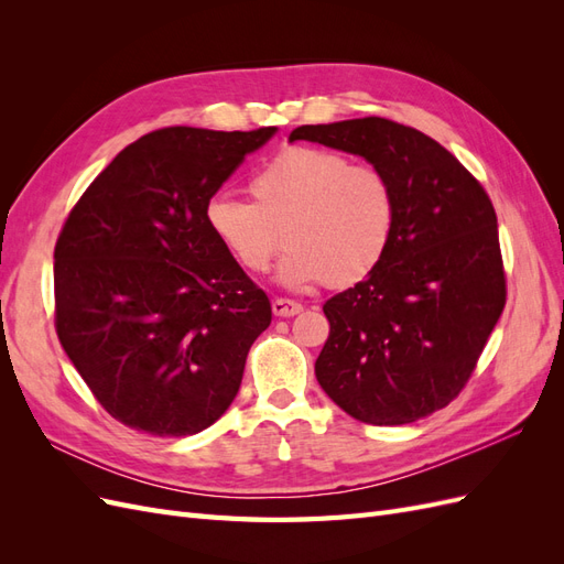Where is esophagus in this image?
<instances>
[{"mask_svg": "<svg viewBox=\"0 0 564 564\" xmlns=\"http://www.w3.org/2000/svg\"><path fill=\"white\" fill-rule=\"evenodd\" d=\"M303 311V305L299 301H292V299H275L272 301V313H275L278 317H294Z\"/></svg>", "mask_w": 564, "mask_h": 564, "instance_id": "34e87169", "label": "esophagus"}]
</instances>
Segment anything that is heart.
Listing matches in <instances>:
<instances>
[{"mask_svg":"<svg viewBox=\"0 0 564 564\" xmlns=\"http://www.w3.org/2000/svg\"><path fill=\"white\" fill-rule=\"evenodd\" d=\"M249 191L253 202L214 195L204 224L251 275L265 272L286 242L292 249L278 268L286 286L362 282L381 265L395 235L398 204L386 174L334 150L289 145L251 176Z\"/></svg>","mask_w":564,"mask_h":564,"instance_id":"heart-1","label":"heart"}]
</instances>
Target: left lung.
Returning a JSON list of instances; mask_svg holds the SVG:
<instances>
[{"mask_svg":"<svg viewBox=\"0 0 564 564\" xmlns=\"http://www.w3.org/2000/svg\"><path fill=\"white\" fill-rule=\"evenodd\" d=\"M289 141L365 158L398 204L381 265L324 303L322 390L371 425L412 423L447 406L506 305L497 212L485 187L431 135L386 117L305 124Z\"/></svg>","mask_w":564,"mask_h":564,"instance_id":"obj_1","label":"left lung"}]
</instances>
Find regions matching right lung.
I'll return each instance as SVG.
<instances>
[{"label": "right lung", "mask_w": 564, "mask_h": 564, "mask_svg": "<svg viewBox=\"0 0 564 564\" xmlns=\"http://www.w3.org/2000/svg\"><path fill=\"white\" fill-rule=\"evenodd\" d=\"M275 131H150L65 218L54 251L56 334L100 406L133 431L195 435L240 390L272 311L216 245L204 207Z\"/></svg>", "instance_id": "add662e5"}]
</instances>
